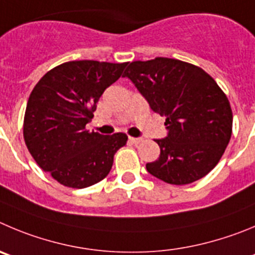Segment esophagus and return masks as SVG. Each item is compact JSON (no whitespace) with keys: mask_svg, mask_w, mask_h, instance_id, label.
Instances as JSON below:
<instances>
[{"mask_svg":"<svg viewBox=\"0 0 255 255\" xmlns=\"http://www.w3.org/2000/svg\"><path fill=\"white\" fill-rule=\"evenodd\" d=\"M129 141L132 142L133 144H138L142 142V138H135V137H129Z\"/></svg>","mask_w":255,"mask_h":255,"instance_id":"34e87169","label":"esophagus"}]
</instances>
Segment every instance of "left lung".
I'll return each mask as SVG.
<instances>
[{
    "mask_svg": "<svg viewBox=\"0 0 255 255\" xmlns=\"http://www.w3.org/2000/svg\"><path fill=\"white\" fill-rule=\"evenodd\" d=\"M128 77L152 111L166 117L168 135L156 139L158 160L146 165L154 177L187 185L208 175L220 161L233 132L229 99L205 70L177 59L132 61Z\"/></svg>",
    "mask_w": 255,
    "mask_h": 255,
    "instance_id": "left-lung-1",
    "label": "left lung"
}]
</instances>
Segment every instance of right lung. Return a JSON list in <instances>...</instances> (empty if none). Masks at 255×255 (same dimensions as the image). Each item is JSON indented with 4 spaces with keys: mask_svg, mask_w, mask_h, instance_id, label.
<instances>
[{
    "mask_svg": "<svg viewBox=\"0 0 255 255\" xmlns=\"http://www.w3.org/2000/svg\"><path fill=\"white\" fill-rule=\"evenodd\" d=\"M127 64L68 61L47 71L31 92L23 139L37 165L59 184L84 189L102 181L127 143L126 133L103 135L85 128L101 95Z\"/></svg>",
    "mask_w": 255,
    "mask_h": 255,
    "instance_id": "obj_1",
    "label": "right lung"
}]
</instances>
